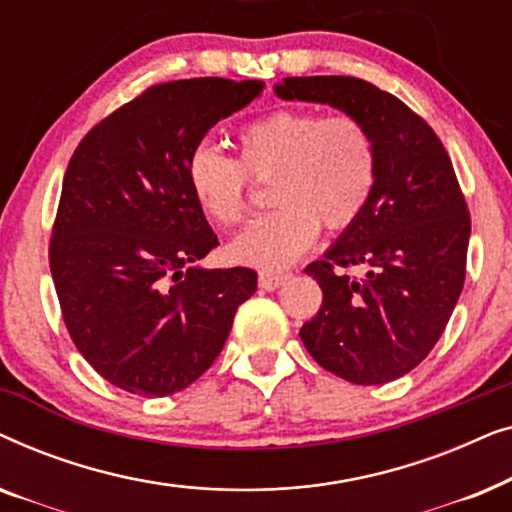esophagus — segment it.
<instances>
[{
  "instance_id": "34e87169",
  "label": "esophagus",
  "mask_w": 512,
  "mask_h": 512,
  "mask_svg": "<svg viewBox=\"0 0 512 512\" xmlns=\"http://www.w3.org/2000/svg\"><path fill=\"white\" fill-rule=\"evenodd\" d=\"M286 282V275H279V272H258V286L263 291H275Z\"/></svg>"
}]
</instances>
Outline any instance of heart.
I'll use <instances>...</instances> for the list:
<instances>
[{"label": "heart", "mask_w": 512, "mask_h": 512, "mask_svg": "<svg viewBox=\"0 0 512 512\" xmlns=\"http://www.w3.org/2000/svg\"><path fill=\"white\" fill-rule=\"evenodd\" d=\"M240 160L200 142L186 163L195 202L216 226L247 214V174L268 181L272 212L258 216L228 244L235 263L277 272L312 247L319 223L342 230L359 219L375 186V149L352 116L321 118L282 109L237 132Z\"/></svg>", "instance_id": "b5f03b06"}]
</instances>
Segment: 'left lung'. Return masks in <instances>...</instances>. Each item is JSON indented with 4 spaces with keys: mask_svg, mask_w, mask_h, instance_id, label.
<instances>
[{
    "mask_svg": "<svg viewBox=\"0 0 512 512\" xmlns=\"http://www.w3.org/2000/svg\"><path fill=\"white\" fill-rule=\"evenodd\" d=\"M286 102H317L352 116L375 149V186L359 219L307 265L324 303L300 340L321 368L354 384L410 373L452 317L466 277L471 216L452 160L424 118L354 76H291ZM361 264L349 278L335 267Z\"/></svg>",
    "mask_w": 512,
    "mask_h": 512,
    "instance_id": "8db88e82",
    "label": "left lung"
}]
</instances>
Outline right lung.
Segmentation results:
<instances>
[{
	"mask_svg": "<svg viewBox=\"0 0 512 512\" xmlns=\"http://www.w3.org/2000/svg\"><path fill=\"white\" fill-rule=\"evenodd\" d=\"M263 88L160 83L97 123L69 160L51 275L76 349L118 389L146 398L186 389L254 296V270L198 265L219 240L188 188L186 163L209 128Z\"/></svg>",
	"mask_w": 512,
	"mask_h": 512,
	"instance_id": "right-lung-1",
	"label": "right lung"
}]
</instances>
